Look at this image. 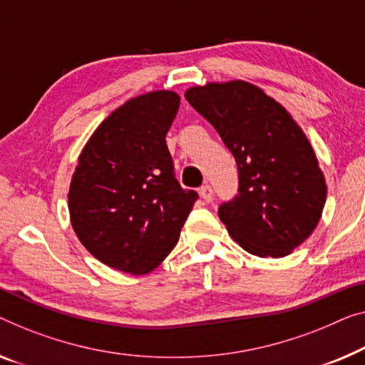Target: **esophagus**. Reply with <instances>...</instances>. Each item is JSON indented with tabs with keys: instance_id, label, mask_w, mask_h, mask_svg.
Here are the masks:
<instances>
[{
	"instance_id": "esophagus-1",
	"label": "esophagus",
	"mask_w": 365,
	"mask_h": 365,
	"mask_svg": "<svg viewBox=\"0 0 365 365\" xmlns=\"http://www.w3.org/2000/svg\"><path fill=\"white\" fill-rule=\"evenodd\" d=\"M200 197L203 198V201H206V203H210L211 198H213V188H211V185H203V187H200Z\"/></svg>"
}]
</instances>
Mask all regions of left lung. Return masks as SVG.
<instances>
[{"label": "left lung", "instance_id": "8db88e82", "mask_svg": "<svg viewBox=\"0 0 365 365\" xmlns=\"http://www.w3.org/2000/svg\"><path fill=\"white\" fill-rule=\"evenodd\" d=\"M185 98L235 155L239 195L220 220L244 251L285 257L318 226L326 182L302 128L280 103L244 80L192 86Z\"/></svg>", "mask_w": 365, "mask_h": 365}]
</instances>
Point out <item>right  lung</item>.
Returning a JSON list of instances; mask_svg holds the SVG:
<instances>
[{
	"instance_id": "add662e5",
	"label": "right lung",
	"mask_w": 365,
	"mask_h": 365,
	"mask_svg": "<svg viewBox=\"0 0 365 365\" xmlns=\"http://www.w3.org/2000/svg\"><path fill=\"white\" fill-rule=\"evenodd\" d=\"M180 96L157 90L114 110L81 149L68 190L70 222L108 267L144 275L180 237L198 195L173 175L165 134Z\"/></svg>"
}]
</instances>
